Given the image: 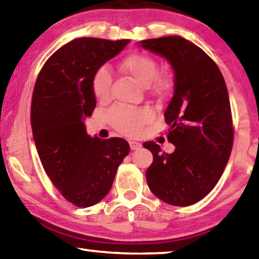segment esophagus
<instances>
[{
	"instance_id": "esophagus-1",
	"label": "esophagus",
	"mask_w": 259,
	"mask_h": 259,
	"mask_svg": "<svg viewBox=\"0 0 259 259\" xmlns=\"http://www.w3.org/2000/svg\"><path fill=\"white\" fill-rule=\"evenodd\" d=\"M129 144H130V148L133 151L138 150V148L142 147V144L138 143V142H129Z\"/></svg>"
}]
</instances>
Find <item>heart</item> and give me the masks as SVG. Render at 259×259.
I'll use <instances>...</instances> for the list:
<instances>
[{
    "label": "heart",
    "mask_w": 259,
    "mask_h": 259,
    "mask_svg": "<svg viewBox=\"0 0 259 259\" xmlns=\"http://www.w3.org/2000/svg\"><path fill=\"white\" fill-rule=\"evenodd\" d=\"M120 67L125 74L144 87L148 88L152 96L164 99L172 93L175 80L171 74H157L159 64L150 55L143 52L126 56L121 61ZM112 74L107 67H99L93 77V91L100 102L107 100L111 95ZM107 120L119 133L125 135L137 134L140 128L152 120V114L147 109H131L121 106L111 108Z\"/></svg>",
    "instance_id": "obj_1"
}]
</instances>
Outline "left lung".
<instances>
[{
	"mask_svg": "<svg viewBox=\"0 0 259 259\" xmlns=\"http://www.w3.org/2000/svg\"><path fill=\"white\" fill-rule=\"evenodd\" d=\"M169 60L175 72L174 96L164 112L171 154L154 142L143 146L153 154L146 171L151 192L165 203L187 207L216 186L229 162L234 140L231 104L216 63L182 36L140 42Z\"/></svg>",
	"mask_w": 259,
	"mask_h": 259,
	"instance_id": "obj_1",
	"label": "left lung"
}]
</instances>
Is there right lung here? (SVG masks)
<instances>
[{
    "mask_svg": "<svg viewBox=\"0 0 259 259\" xmlns=\"http://www.w3.org/2000/svg\"><path fill=\"white\" fill-rule=\"evenodd\" d=\"M129 40H73L43 65L35 83L30 124L43 169L68 202L91 207L107 195L117 166L129 154L126 140L90 137L83 123L93 115L96 71Z\"/></svg>",
    "mask_w": 259,
    "mask_h": 259,
    "instance_id": "right-lung-1",
    "label": "right lung"
}]
</instances>
